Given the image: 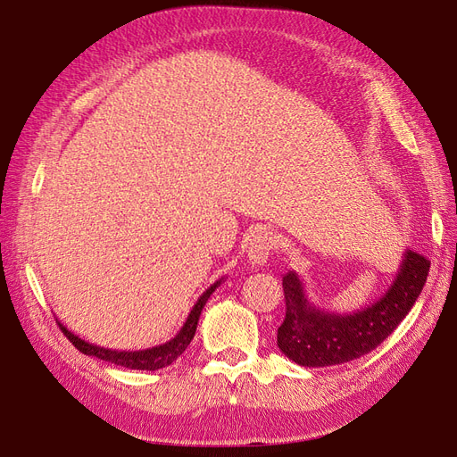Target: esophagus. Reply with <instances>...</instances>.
<instances>
[{"label":"esophagus","mask_w":457,"mask_h":457,"mask_svg":"<svg viewBox=\"0 0 457 457\" xmlns=\"http://www.w3.org/2000/svg\"><path fill=\"white\" fill-rule=\"evenodd\" d=\"M275 245H277V237L273 236V231H267V229L257 231V234H253V237H251L249 247H247L249 263L255 267L267 263L270 251L275 249Z\"/></svg>","instance_id":"34e87169"}]
</instances>
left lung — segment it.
Segmentation results:
<instances>
[{"label": "left lung", "mask_w": 457, "mask_h": 457, "mask_svg": "<svg viewBox=\"0 0 457 457\" xmlns=\"http://www.w3.org/2000/svg\"><path fill=\"white\" fill-rule=\"evenodd\" d=\"M430 261L406 249L399 273L385 295L353 314H334L310 303L295 270L283 277L287 316L278 326L277 345L303 367L347 363L373 352L389 337L420 296Z\"/></svg>", "instance_id": "left-lung-1"}]
</instances>
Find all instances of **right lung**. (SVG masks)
I'll return each instance as SVG.
<instances>
[{
  "label": "right lung",
  "instance_id": "right-lung-1",
  "mask_svg": "<svg viewBox=\"0 0 457 457\" xmlns=\"http://www.w3.org/2000/svg\"><path fill=\"white\" fill-rule=\"evenodd\" d=\"M221 280L223 278L216 280V283H213L210 288H206V293H202V296L196 300V304H194V308L190 310L187 322H184V326L180 328V332L177 336L161 345L139 349V352H118V349L94 345L90 342H84V339L76 334H72L71 329H66L61 322H58V328L62 329L64 336L72 342V345L76 349H80L84 355L98 357V359H104V361H110V363L128 367V369H139V371H157V369H162V367L170 365L172 361H177V357H180L184 353V349L190 345L194 334H196V326H198V320L202 314V308L206 306L210 295L221 285Z\"/></svg>",
  "mask_w": 457,
  "mask_h": 457
}]
</instances>
